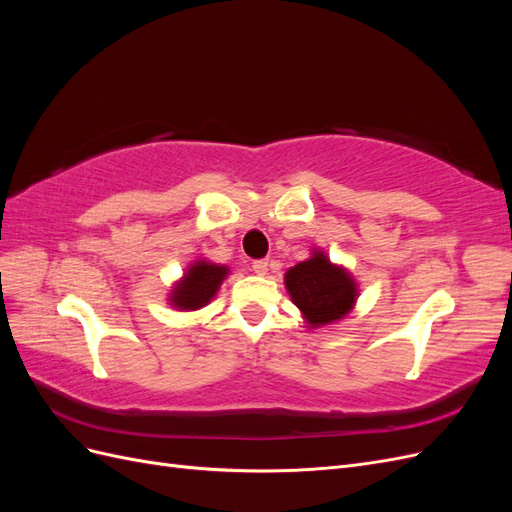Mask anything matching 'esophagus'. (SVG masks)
<instances>
[{"label": "esophagus", "mask_w": 512, "mask_h": 512, "mask_svg": "<svg viewBox=\"0 0 512 512\" xmlns=\"http://www.w3.org/2000/svg\"><path fill=\"white\" fill-rule=\"evenodd\" d=\"M252 269H254L258 275H265V273L269 271V260H267V258L254 260V262H252Z\"/></svg>", "instance_id": "34e87169"}]
</instances>
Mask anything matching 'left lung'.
<instances>
[{"instance_id": "8db88e82", "label": "left lung", "mask_w": 512, "mask_h": 512, "mask_svg": "<svg viewBox=\"0 0 512 512\" xmlns=\"http://www.w3.org/2000/svg\"><path fill=\"white\" fill-rule=\"evenodd\" d=\"M286 288L312 327L344 318L356 299L352 277L320 252L286 273Z\"/></svg>"}]
</instances>
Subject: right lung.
I'll return each instance as SVG.
<instances>
[{
	"label": "right lung",
	"instance_id": "add662e5",
	"mask_svg": "<svg viewBox=\"0 0 512 512\" xmlns=\"http://www.w3.org/2000/svg\"><path fill=\"white\" fill-rule=\"evenodd\" d=\"M226 273V267L211 265V262H196V265L185 273V280L177 284L170 301L181 309L203 307L209 303V299H213V294L218 292Z\"/></svg>",
	"mask_w": 512,
	"mask_h": 512
}]
</instances>
